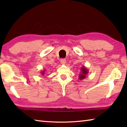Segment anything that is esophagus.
<instances>
[{
  "mask_svg": "<svg viewBox=\"0 0 127 127\" xmlns=\"http://www.w3.org/2000/svg\"><path fill=\"white\" fill-rule=\"evenodd\" d=\"M61 63L62 64H65L66 63V60L65 59H61Z\"/></svg>",
  "mask_w": 127,
  "mask_h": 127,
  "instance_id": "esophagus-1",
  "label": "esophagus"
}]
</instances>
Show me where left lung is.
Returning a JSON list of instances; mask_svg holds the SVG:
<instances>
[{
    "mask_svg": "<svg viewBox=\"0 0 127 127\" xmlns=\"http://www.w3.org/2000/svg\"><path fill=\"white\" fill-rule=\"evenodd\" d=\"M89 73V69L86 67V66H83L81 68V72L79 74V80H82L84 79L86 77H87V75Z\"/></svg>",
    "mask_w": 127,
    "mask_h": 127,
    "instance_id": "1",
    "label": "left lung"
}]
</instances>
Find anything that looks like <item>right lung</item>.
<instances>
[{
    "mask_svg": "<svg viewBox=\"0 0 127 127\" xmlns=\"http://www.w3.org/2000/svg\"><path fill=\"white\" fill-rule=\"evenodd\" d=\"M45 71H46V70L45 69L44 70H42L41 72V74L42 76H43V75L45 74Z\"/></svg>",
    "mask_w": 127,
    "mask_h": 127,
    "instance_id": "right-lung-1",
    "label": "right lung"
}]
</instances>
